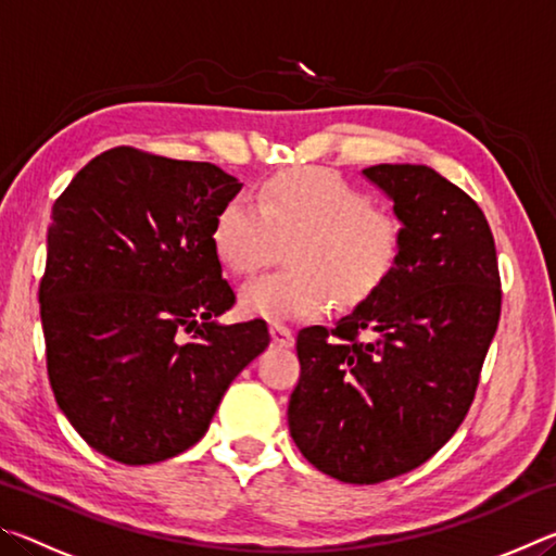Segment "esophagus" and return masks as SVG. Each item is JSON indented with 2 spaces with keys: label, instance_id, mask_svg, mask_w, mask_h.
I'll use <instances>...</instances> for the list:
<instances>
[{
  "label": "esophagus",
  "instance_id": "esophagus-1",
  "mask_svg": "<svg viewBox=\"0 0 556 556\" xmlns=\"http://www.w3.org/2000/svg\"><path fill=\"white\" fill-rule=\"evenodd\" d=\"M269 333H271V341H275V343L281 345V348L294 345V333H291V328H287V326L271 324V326H269Z\"/></svg>",
  "mask_w": 556,
  "mask_h": 556
}]
</instances>
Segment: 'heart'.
Returning <instances> with one entry per match:
<instances>
[{
    "instance_id": "obj_1",
    "label": "heart",
    "mask_w": 556,
    "mask_h": 556,
    "mask_svg": "<svg viewBox=\"0 0 556 556\" xmlns=\"http://www.w3.org/2000/svg\"><path fill=\"white\" fill-rule=\"evenodd\" d=\"M289 239V269L240 289L244 314L301 321L326 314L333 299L341 306L361 304L397 267L404 230L394 215L375 208L368 193L318 166L271 176L257 201L230 195L211 225L215 257L238 275L260 269Z\"/></svg>"
}]
</instances>
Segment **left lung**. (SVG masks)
<instances>
[{"instance_id":"8db88e82","label":"left lung","mask_w":556,"mask_h":556,"mask_svg":"<svg viewBox=\"0 0 556 556\" xmlns=\"http://www.w3.org/2000/svg\"><path fill=\"white\" fill-rule=\"evenodd\" d=\"M363 176L392 201L402 255L333 328H301L287 417L308 464L372 485L421 466L454 437L503 294L491 225L468 193L425 164H378Z\"/></svg>"}]
</instances>
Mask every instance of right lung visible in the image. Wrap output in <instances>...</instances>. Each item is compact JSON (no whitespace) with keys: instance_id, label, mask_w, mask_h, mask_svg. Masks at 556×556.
I'll return each mask as SVG.
<instances>
[{"instance_id":"right-lung-1","label":"right lung","mask_w":556,"mask_h":556,"mask_svg":"<svg viewBox=\"0 0 556 556\" xmlns=\"http://www.w3.org/2000/svg\"><path fill=\"white\" fill-rule=\"evenodd\" d=\"M242 184L208 162L117 147L75 174L51 211L39 287L51 390L102 456L159 464L211 427L225 390L269 345L235 304L211 244Z\"/></svg>"}]
</instances>
